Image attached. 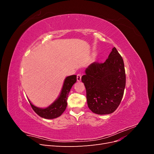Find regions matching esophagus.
I'll return each instance as SVG.
<instances>
[{
  "instance_id": "obj_1",
  "label": "esophagus",
  "mask_w": 154,
  "mask_h": 154,
  "mask_svg": "<svg viewBox=\"0 0 154 154\" xmlns=\"http://www.w3.org/2000/svg\"><path fill=\"white\" fill-rule=\"evenodd\" d=\"M81 79H82V75L80 74H77V81L78 82H80L81 81Z\"/></svg>"
}]
</instances>
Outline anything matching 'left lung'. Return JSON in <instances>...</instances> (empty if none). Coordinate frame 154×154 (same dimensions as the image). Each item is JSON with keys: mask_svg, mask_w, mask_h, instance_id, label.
Masks as SVG:
<instances>
[{"mask_svg": "<svg viewBox=\"0 0 154 154\" xmlns=\"http://www.w3.org/2000/svg\"><path fill=\"white\" fill-rule=\"evenodd\" d=\"M82 81L92 112L102 115L114 112L122 101L126 84L123 60L116 48L112 49L104 63H91Z\"/></svg>", "mask_w": 154, "mask_h": 154, "instance_id": "left-lung-1", "label": "left lung"}]
</instances>
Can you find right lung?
I'll return each instance as SVG.
<instances>
[{
    "label": "right lung",
    "mask_w": 154,
    "mask_h": 154,
    "mask_svg": "<svg viewBox=\"0 0 154 154\" xmlns=\"http://www.w3.org/2000/svg\"><path fill=\"white\" fill-rule=\"evenodd\" d=\"M76 82V76H68L64 81L63 85L58 98L46 109H40L34 106L29 101V103L35 112L40 117L45 119H54L62 115L67 107V100L69 92L74 83Z\"/></svg>",
    "instance_id": "add662e5"
}]
</instances>
